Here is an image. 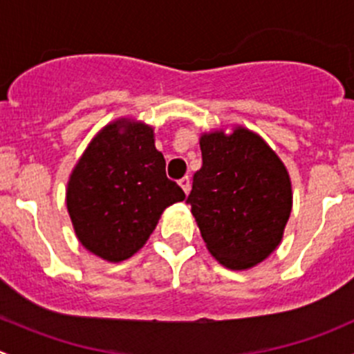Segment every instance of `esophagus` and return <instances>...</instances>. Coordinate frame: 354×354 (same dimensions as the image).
Instances as JSON below:
<instances>
[{"label": "esophagus", "instance_id": "obj_1", "mask_svg": "<svg viewBox=\"0 0 354 354\" xmlns=\"http://www.w3.org/2000/svg\"><path fill=\"white\" fill-rule=\"evenodd\" d=\"M180 187L183 188L185 194L188 195V192H190V187H192V185H190V178H188V176L181 178V180H180Z\"/></svg>", "mask_w": 354, "mask_h": 354}]
</instances>
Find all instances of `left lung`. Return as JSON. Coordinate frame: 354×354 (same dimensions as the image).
<instances>
[{"instance_id": "1", "label": "left lung", "mask_w": 354, "mask_h": 354, "mask_svg": "<svg viewBox=\"0 0 354 354\" xmlns=\"http://www.w3.org/2000/svg\"><path fill=\"white\" fill-rule=\"evenodd\" d=\"M200 151L202 167L187 200L200 234L224 267L252 269L283 240L292 207L286 166L245 127L202 133Z\"/></svg>"}]
</instances>
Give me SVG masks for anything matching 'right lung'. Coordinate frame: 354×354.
<instances>
[{"label":"right lung","instance_id":"add662e5","mask_svg":"<svg viewBox=\"0 0 354 354\" xmlns=\"http://www.w3.org/2000/svg\"><path fill=\"white\" fill-rule=\"evenodd\" d=\"M183 200V190L166 176L154 128L131 118H118L97 131L66 187V209L78 241L108 262L137 253L164 209Z\"/></svg>","mask_w":354,"mask_h":354}]
</instances>
